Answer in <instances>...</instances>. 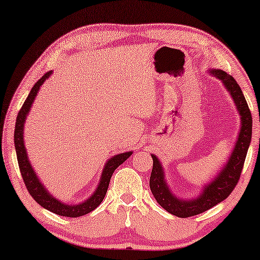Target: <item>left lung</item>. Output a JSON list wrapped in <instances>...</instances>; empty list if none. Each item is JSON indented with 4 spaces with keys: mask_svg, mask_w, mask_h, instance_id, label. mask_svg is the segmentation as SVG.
<instances>
[{
    "mask_svg": "<svg viewBox=\"0 0 260 260\" xmlns=\"http://www.w3.org/2000/svg\"><path fill=\"white\" fill-rule=\"evenodd\" d=\"M211 74L221 80L223 86L232 95L234 104L240 115V131L226 166L214 180H212L202 188L201 194L198 198L189 199V200H181L170 191L168 184L166 182L165 170L162 168L161 162L155 155H151L152 161H154L150 182H149L151 193L156 201L167 212L179 216V218H188V216L198 215L200 213L208 211L209 208L214 207L215 205L225 200L232 193L240 179L241 170H243L245 158H246L248 147L251 143L252 116L240 86L234 80V78L227 74L225 71L211 70Z\"/></svg>",
    "mask_w": 260,
    "mask_h": 260,
    "instance_id": "obj_1",
    "label": "left lung"
}]
</instances>
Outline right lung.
<instances>
[{"label": "right lung", "mask_w": 260, "mask_h": 260, "mask_svg": "<svg viewBox=\"0 0 260 260\" xmlns=\"http://www.w3.org/2000/svg\"><path fill=\"white\" fill-rule=\"evenodd\" d=\"M51 74L52 71L45 73L44 76L35 83L34 86L31 87L29 94H28L27 99L24 101L22 108H21L16 118L15 133H14V143H15L17 162H19L21 175H22L23 182L26 184L28 191H29V194L33 197L34 200L37 201L41 207L48 209V211L55 213V214L61 216H70V218H77V216L85 215L87 214V213L92 212L102 204L103 199H104L106 191H108V187L113 172H115L123 162H125V159L130 157L133 151L115 155L105 163L97 189L94 190V193L92 194L87 200L81 202V204H62L61 201L55 199L52 194H49L44 184L41 183V181L39 180L37 173H35L34 169L31 168L29 159H28L26 147H24L23 141V126L24 123H26V117L30 111V108L31 105H33V102L35 97H37L39 90H40V86L45 83L46 79H48Z\"/></svg>", "instance_id": "right-lung-1"}]
</instances>
